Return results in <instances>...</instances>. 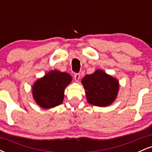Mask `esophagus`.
I'll return each instance as SVG.
<instances>
[{
    "instance_id": "obj_1",
    "label": "esophagus",
    "mask_w": 152,
    "mask_h": 152,
    "mask_svg": "<svg viewBox=\"0 0 152 152\" xmlns=\"http://www.w3.org/2000/svg\"><path fill=\"white\" fill-rule=\"evenodd\" d=\"M80 76H81V74H78V73H77V74H74L75 80H76V81H78V80L80 79Z\"/></svg>"
}]
</instances>
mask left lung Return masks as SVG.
Here are the masks:
<instances>
[{
  "label": "left lung",
  "instance_id": "8db88e82",
  "mask_svg": "<svg viewBox=\"0 0 152 152\" xmlns=\"http://www.w3.org/2000/svg\"><path fill=\"white\" fill-rule=\"evenodd\" d=\"M81 82L86 90L87 101L94 106H109L117 96L118 81L102 70L86 75Z\"/></svg>",
  "mask_w": 152,
  "mask_h": 152
}]
</instances>
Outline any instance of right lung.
I'll return each mask as SVG.
<instances>
[{
    "mask_svg": "<svg viewBox=\"0 0 152 152\" xmlns=\"http://www.w3.org/2000/svg\"><path fill=\"white\" fill-rule=\"evenodd\" d=\"M71 79L67 73L50 71L33 86V96L36 102L43 109L60 105L64 100V90Z\"/></svg>",
    "mask_w": 152,
    "mask_h": 152,
    "instance_id": "1",
    "label": "right lung"
}]
</instances>
